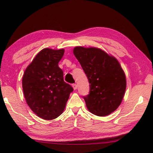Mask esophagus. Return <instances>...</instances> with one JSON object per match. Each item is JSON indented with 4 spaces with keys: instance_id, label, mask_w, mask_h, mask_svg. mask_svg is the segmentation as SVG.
<instances>
[{
    "instance_id": "obj_1",
    "label": "esophagus",
    "mask_w": 153,
    "mask_h": 153,
    "mask_svg": "<svg viewBox=\"0 0 153 153\" xmlns=\"http://www.w3.org/2000/svg\"><path fill=\"white\" fill-rule=\"evenodd\" d=\"M72 86H73V88H74V90H76L77 88V85H76V84H74L72 85Z\"/></svg>"
}]
</instances>
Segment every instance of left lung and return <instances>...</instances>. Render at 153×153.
<instances>
[{
	"label": "left lung",
	"instance_id": "1",
	"mask_svg": "<svg viewBox=\"0 0 153 153\" xmlns=\"http://www.w3.org/2000/svg\"><path fill=\"white\" fill-rule=\"evenodd\" d=\"M74 54L90 83V94L84 97L90 113L105 117L114 112L122 102L126 77L117 59L102 49L76 46Z\"/></svg>",
	"mask_w": 153,
	"mask_h": 153
}]
</instances>
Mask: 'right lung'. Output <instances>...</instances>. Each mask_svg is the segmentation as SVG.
Wrapping results in <instances>:
<instances>
[{"label": "right lung", "mask_w": 153, "mask_h": 153, "mask_svg": "<svg viewBox=\"0 0 153 153\" xmlns=\"http://www.w3.org/2000/svg\"><path fill=\"white\" fill-rule=\"evenodd\" d=\"M64 53L63 48L42 49L27 67L22 77L27 105L45 120H53L63 113L74 90L64 82L63 72L58 65Z\"/></svg>", "instance_id": "obj_1"}]
</instances>
